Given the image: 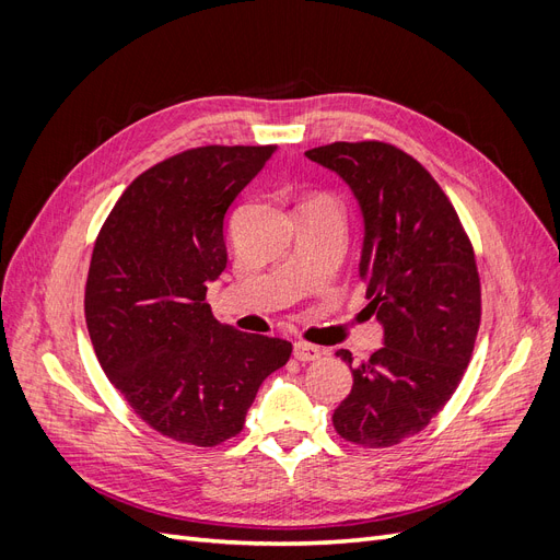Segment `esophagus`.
Returning a JSON list of instances; mask_svg holds the SVG:
<instances>
[{
	"label": "esophagus",
	"instance_id": "34e87169",
	"mask_svg": "<svg viewBox=\"0 0 560 560\" xmlns=\"http://www.w3.org/2000/svg\"><path fill=\"white\" fill-rule=\"evenodd\" d=\"M294 358L299 362H315V360L322 358V350L317 346L299 341V343H294Z\"/></svg>",
	"mask_w": 560,
	"mask_h": 560
}]
</instances>
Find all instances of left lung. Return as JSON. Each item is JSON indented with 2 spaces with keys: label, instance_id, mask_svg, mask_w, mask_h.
I'll return each instance as SVG.
<instances>
[{
  "label": "left lung",
  "instance_id": "1",
  "mask_svg": "<svg viewBox=\"0 0 560 560\" xmlns=\"http://www.w3.org/2000/svg\"><path fill=\"white\" fill-rule=\"evenodd\" d=\"M306 156L341 177L360 202V278L383 325V348L358 366L331 420L346 442L395 446L444 409L469 364L481 282L467 233L442 186L385 142H334Z\"/></svg>",
  "mask_w": 560,
  "mask_h": 560
}]
</instances>
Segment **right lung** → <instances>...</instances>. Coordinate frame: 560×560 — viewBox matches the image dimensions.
<instances>
[{"label":"right lung","instance_id":"obj_1","mask_svg":"<svg viewBox=\"0 0 560 560\" xmlns=\"http://www.w3.org/2000/svg\"><path fill=\"white\" fill-rule=\"evenodd\" d=\"M276 149H186L132 179L97 233L83 299L97 362L149 428L182 444L238 434L292 354L282 338L222 325L206 303L229 259L226 210Z\"/></svg>","mask_w":560,"mask_h":560}]
</instances>
